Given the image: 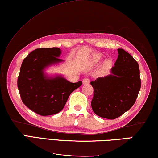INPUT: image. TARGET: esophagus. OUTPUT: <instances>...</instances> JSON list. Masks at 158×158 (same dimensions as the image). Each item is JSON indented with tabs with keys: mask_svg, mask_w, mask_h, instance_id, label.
Returning <instances> with one entry per match:
<instances>
[{
	"mask_svg": "<svg viewBox=\"0 0 158 158\" xmlns=\"http://www.w3.org/2000/svg\"><path fill=\"white\" fill-rule=\"evenodd\" d=\"M82 82H83V84H84V85L89 84L90 83V80L88 78H85V79H83V81H82Z\"/></svg>",
	"mask_w": 158,
	"mask_h": 158,
	"instance_id": "34e87169",
	"label": "esophagus"
}]
</instances>
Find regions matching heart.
Returning a JSON list of instances; mask_svg holds the SVG:
<instances>
[{"label":"heart","mask_w":158,"mask_h":158,"mask_svg":"<svg viewBox=\"0 0 158 158\" xmlns=\"http://www.w3.org/2000/svg\"><path fill=\"white\" fill-rule=\"evenodd\" d=\"M102 58V55L101 53H96L94 54V56L91 57V60H90V64L92 65H96V64H98ZM112 65V60L111 58H107L105 60L102 64V67L105 69H108Z\"/></svg>","instance_id":"obj_1"}]
</instances>
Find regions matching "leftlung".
<instances>
[{
  "label": "left lung",
  "instance_id": "left-lung-1",
  "mask_svg": "<svg viewBox=\"0 0 158 158\" xmlns=\"http://www.w3.org/2000/svg\"><path fill=\"white\" fill-rule=\"evenodd\" d=\"M117 51L119 56L110 74L91 82L94 88L93 111L98 116L110 119L128 111L136 102L141 89L138 62L124 50L118 48Z\"/></svg>",
  "mask_w": 158,
  "mask_h": 158
}]
</instances>
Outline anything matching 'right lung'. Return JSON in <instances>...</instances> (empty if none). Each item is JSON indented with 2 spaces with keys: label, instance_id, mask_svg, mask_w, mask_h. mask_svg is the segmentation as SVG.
<instances>
[{
  "label": "right lung",
  "instance_id": "obj_1",
  "mask_svg": "<svg viewBox=\"0 0 158 158\" xmlns=\"http://www.w3.org/2000/svg\"><path fill=\"white\" fill-rule=\"evenodd\" d=\"M58 48H37L24 59L17 79L22 101L28 108L41 116L58 113L72 91L81 86L72 83L61 75L48 76L45 69L63 62Z\"/></svg>",
  "mask_w": 158,
  "mask_h": 158
}]
</instances>
